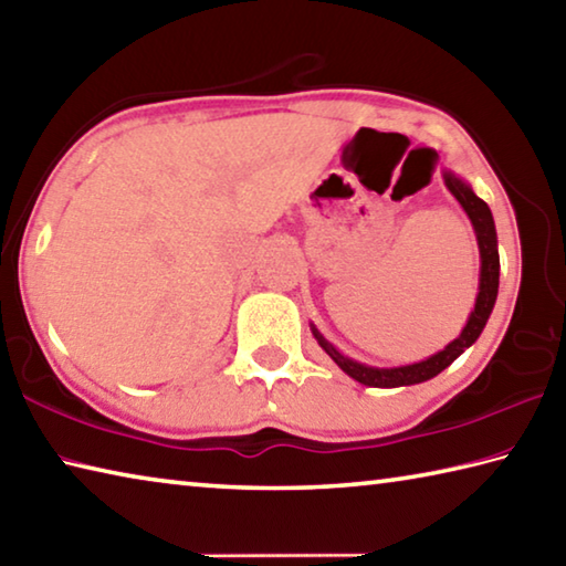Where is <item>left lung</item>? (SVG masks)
Instances as JSON below:
<instances>
[{
  "instance_id": "left-lung-1",
  "label": "left lung",
  "mask_w": 566,
  "mask_h": 566,
  "mask_svg": "<svg viewBox=\"0 0 566 566\" xmlns=\"http://www.w3.org/2000/svg\"><path fill=\"white\" fill-rule=\"evenodd\" d=\"M446 188L453 192V198L460 202V208L472 222V230H475L478 238V250H480V286H478V300L475 310L470 312L468 324L462 326L458 338H453L443 352L423 358L418 364L408 366H394V368H378V366H366L361 361H354V358L344 356L338 348L326 342L324 334L312 324V334L318 342V346L332 356V361L342 368L346 376H352L354 381L374 388H398V386H413L430 381V378L438 376L443 368H448L455 358L478 342V336L485 328L488 318L492 314V306L497 300V286H500V254H497V232H495V220H492V212L485 200H480L475 192H472L470 185L458 178L453 170L443 172Z\"/></svg>"
}]
</instances>
